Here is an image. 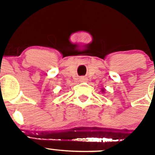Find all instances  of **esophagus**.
<instances>
[{
    "instance_id": "34e87169",
    "label": "esophagus",
    "mask_w": 155,
    "mask_h": 155,
    "mask_svg": "<svg viewBox=\"0 0 155 155\" xmlns=\"http://www.w3.org/2000/svg\"><path fill=\"white\" fill-rule=\"evenodd\" d=\"M81 81H85V78H81Z\"/></svg>"
}]
</instances>
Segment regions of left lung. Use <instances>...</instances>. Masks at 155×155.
Instances as JSON below:
<instances>
[{
  "label": "left lung",
  "instance_id": "obj_1",
  "mask_svg": "<svg viewBox=\"0 0 155 155\" xmlns=\"http://www.w3.org/2000/svg\"><path fill=\"white\" fill-rule=\"evenodd\" d=\"M102 92H104V91H105V90H104V89H102Z\"/></svg>",
  "mask_w": 155,
  "mask_h": 155
}]
</instances>
